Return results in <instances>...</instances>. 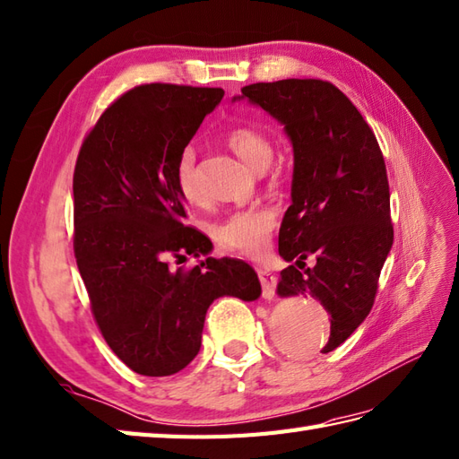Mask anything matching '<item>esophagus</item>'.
<instances>
[{
	"instance_id": "obj_1",
	"label": "esophagus",
	"mask_w": 459,
	"mask_h": 459,
	"mask_svg": "<svg viewBox=\"0 0 459 459\" xmlns=\"http://www.w3.org/2000/svg\"><path fill=\"white\" fill-rule=\"evenodd\" d=\"M258 278H260V283H262V297L264 299H273L275 295V283H278V280H275V275L268 270H258Z\"/></svg>"
}]
</instances>
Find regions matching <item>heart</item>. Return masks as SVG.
Returning a JSON list of instances; mask_svg holds the SVG:
<instances>
[{
  "instance_id": "b5f03b06",
  "label": "heart",
  "mask_w": 459,
  "mask_h": 459,
  "mask_svg": "<svg viewBox=\"0 0 459 459\" xmlns=\"http://www.w3.org/2000/svg\"><path fill=\"white\" fill-rule=\"evenodd\" d=\"M227 144L244 164L255 172H264L273 156L272 138L254 129V126H237L227 134ZM197 156L191 146L184 148L176 162V186L179 195L186 204L199 205L204 204L197 184ZM275 229V212L264 205L240 207L227 212L217 222H212L211 232L219 248L227 252H238L247 255H258L265 252L270 244V237Z\"/></svg>"
}]
</instances>
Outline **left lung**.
Wrapping results in <instances>:
<instances>
[{
	"label": "left lung",
	"mask_w": 459,
	"mask_h": 459,
	"mask_svg": "<svg viewBox=\"0 0 459 459\" xmlns=\"http://www.w3.org/2000/svg\"><path fill=\"white\" fill-rule=\"evenodd\" d=\"M275 117L293 144L291 205L280 229L278 295H311L330 315L323 354L366 321L393 247L389 181L374 131L336 85L280 80L242 95ZM315 257L306 268L304 260Z\"/></svg>",
	"instance_id": "left-lung-1"
}]
</instances>
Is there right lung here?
Segmentation results:
<instances>
[{"label":"right lung","instance_id":"1","mask_svg":"<svg viewBox=\"0 0 459 459\" xmlns=\"http://www.w3.org/2000/svg\"><path fill=\"white\" fill-rule=\"evenodd\" d=\"M221 88L144 83L123 93L83 138L74 168V254L105 342L148 377L178 374L201 348L209 305L258 299L252 265L207 258L194 268L168 255L211 252L186 227L176 162L221 103Z\"/></svg>","mask_w":459,"mask_h":459}]
</instances>
